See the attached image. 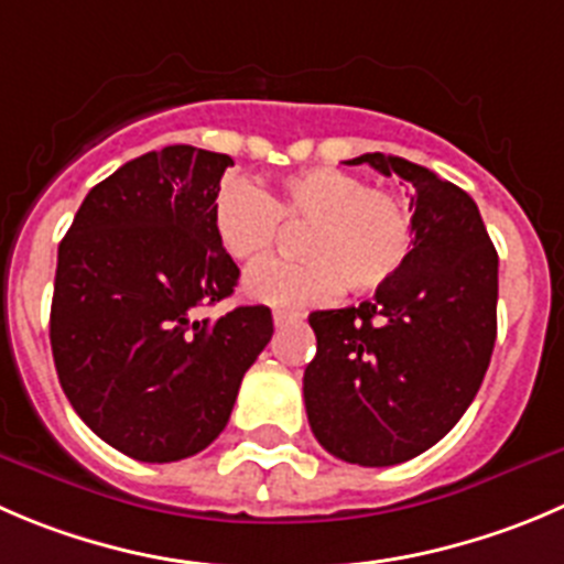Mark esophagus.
<instances>
[{"label":"esophagus","mask_w":564,"mask_h":564,"mask_svg":"<svg viewBox=\"0 0 564 564\" xmlns=\"http://www.w3.org/2000/svg\"><path fill=\"white\" fill-rule=\"evenodd\" d=\"M297 319H300V314H292V311H283V308L272 311V322H275V327H286Z\"/></svg>","instance_id":"34e87169"}]
</instances>
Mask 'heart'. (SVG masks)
I'll use <instances>...</instances> for the list:
<instances>
[{"label":"heart","mask_w":564,"mask_h":564,"mask_svg":"<svg viewBox=\"0 0 564 564\" xmlns=\"http://www.w3.org/2000/svg\"><path fill=\"white\" fill-rule=\"evenodd\" d=\"M281 223L305 226L294 245L303 259L253 267L245 292L283 311L330 303L344 286L355 294L388 286L415 242L408 200L338 167L292 173L272 193L231 178L212 200V228L234 261L264 259L281 237Z\"/></svg>","instance_id":"obj_1"}]
</instances>
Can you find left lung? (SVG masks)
<instances>
[{
	"mask_svg": "<svg viewBox=\"0 0 564 564\" xmlns=\"http://www.w3.org/2000/svg\"><path fill=\"white\" fill-rule=\"evenodd\" d=\"M410 184L404 270L358 308L316 311L303 397L311 433L344 463L397 466L438 444L477 397L496 344L499 256L471 195L402 156L349 165Z\"/></svg>",
	"mask_w": 564,
	"mask_h": 564,
	"instance_id": "8db88e82",
	"label": "left lung"
}]
</instances>
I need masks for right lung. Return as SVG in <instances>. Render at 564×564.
<instances>
[{
  "mask_svg": "<svg viewBox=\"0 0 564 564\" xmlns=\"http://www.w3.org/2000/svg\"><path fill=\"white\" fill-rule=\"evenodd\" d=\"M231 165L193 145L149 151L87 193L59 242L48 322L59 386L87 427L134 460L206 449L272 338L264 305L198 319L239 281L212 228Z\"/></svg>",
  "mask_w": 564,
  "mask_h": 564,
  "instance_id": "obj_1",
  "label": "right lung"
}]
</instances>
